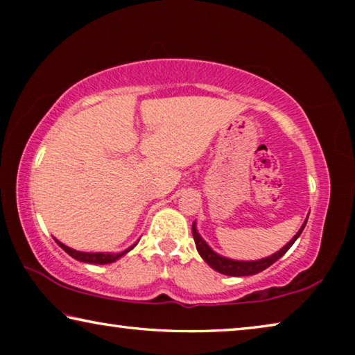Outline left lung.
<instances>
[{
  "label": "left lung",
  "mask_w": 355,
  "mask_h": 355,
  "mask_svg": "<svg viewBox=\"0 0 355 355\" xmlns=\"http://www.w3.org/2000/svg\"><path fill=\"white\" fill-rule=\"evenodd\" d=\"M305 224H307V220L304 222V225L300 227V230L293 236L291 241L288 243L285 248H282L279 252H275V254L271 257L261 258V260H257V261H236V260H230V258L218 255L214 250L209 249V245L205 241H203L202 236L197 233V228L194 224H192V236H194L197 252H199L200 257L214 269V271L225 274V275H233V277H244V275H254V274L264 271V269L271 266L272 263L277 261L279 258L284 257L288 252V249H290L294 244V241H296V239L300 236V233H302Z\"/></svg>",
  "instance_id": "obj_1"
}]
</instances>
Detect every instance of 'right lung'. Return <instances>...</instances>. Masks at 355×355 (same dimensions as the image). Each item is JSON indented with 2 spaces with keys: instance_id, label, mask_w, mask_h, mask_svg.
<instances>
[{
  "instance_id": "obj_1",
  "label": "right lung",
  "mask_w": 355,
  "mask_h": 355,
  "mask_svg": "<svg viewBox=\"0 0 355 355\" xmlns=\"http://www.w3.org/2000/svg\"><path fill=\"white\" fill-rule=\"evenodd\" d=\"M59 245H61V248L67 252V254L70 255V257H73L75 260H80V261H84V263H94V264H107V263H114L116 260H119L120 257L122 255H125L127 254V252H130L131 249L135 248V245H131L130 249H127V250H123V252H120V254H89V252H78V250H73V249H70V248H67V245L65 244H62V243H59V241H56Z\"/></svg>"
}]
</instances>
